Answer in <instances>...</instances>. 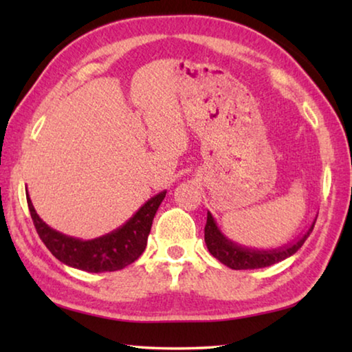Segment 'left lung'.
<instances>
[{"label": "left lung", "mask_w": 352, "mask_h": 352, "mask_svg": "<svg viewBox=\"0 0 352 352\" xmlns=\"http://www.w3.org/2000/svg\"><path fill=\"white\" fill-rule=\"evenodd\" d=\"M317 220V217H315ZM315 220L312 225L309 226V230L301 237H298L289 245L273 248V250H254L242 247L239 243L230 241L222 231L219 230V226L214 220L212 214L208 212L206 225H205V242L206 247L210 250V253L214 258L219 259L223 265L230 267L233 270H252V269H262V267H269L281 262L284 259L290 258L292 254H295L298 250L302 247V243L312 233Z\"/></svg>", "instance_id": "left-lung-1"}]
</instances>
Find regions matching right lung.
Here are the masks:
<instances>
[{"label":"right lung","instance_id":"add662e5","mask_svg":"<svg viewBox=\"0 0 352 352\" xmlns=\"http://www.w3.org/2000/svg\"><path fill=\"white\" fill-rule=\"evenodd\" d=\"M164 197L166 190L148 199L126 223L111 233L91 241H82L47 226L26 194L34 226L46 248L63 264L90 273L121 270L140 258L146 250L155 214Z\"/></svg>","mask_w":352,"mask_h":352}]
</instances>
